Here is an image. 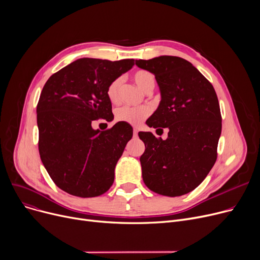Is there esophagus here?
<instances>
[{"label": "esophagus", "mask_w": 260, "mask_h": 260, "mask_svg": "<svg viewBox=\"0 0 260 260\" xmlns=\"http://www.w3.org/2000/svg\"><path fill=\"white\" fill-rule=\"evenodd\" d=\"M138 132H139V131H138L137 127H134V132H133V133H134L135 137H137V136H138Z\"/></svg>", "instance_id": "esophagus-1"}]
</instances>
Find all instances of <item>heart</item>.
Instances as JSON below:
<instances>
[{
    "label": "heart",
    "instance_id": "1",
    "mask_svg": "<svg viewBox=\"0 0 260 260\" xmlns=\"http://www.w3.org/2000/svg\"><path fill=\"white\" fill-rule=\"evenodd\" d=\"M133 79L136 82V84H137L145 92L153 90L155 88L156 78L154 74L151 72L145 71V70H138L134 73ZM121 84H122V79L116 78L108 84L106 88L107 98L114 104L118 103L119 101ZM149 113H151V111H149V108L147 106H137V107L123 106L118 108L116 111V120L119 122H125V123H128V124L136 125V124H139L141 121H143L146 117H148Z\"/></svg>",
    "mask_w": 260,
    "mask_h": 260
}]
</instances>
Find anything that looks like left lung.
Segmentation results:
<instances>
[{"mask_svg": "<svg viewBox=\"0 0 260 260\" xmlns=\"http://www.w3.org/2000/svg\"><path fill=\"white\" fill-rule=\"evenodd\" d=\"M155 75L161 92L149 127L168 128V139L139 133L145 144L140 157L142 178L153 192L169 197L187 194L203 180L217 159L221 114L211 82L192 63L173 56L137 60Z\"/></svg>", "mask_w": 260, "mask_h": 260, "instance_id": "1", "label": "left lung"}]
</instances>
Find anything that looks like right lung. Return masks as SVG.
I'll return each mask as SVG.
<instances>
[{
	"mask_svg": "<svg viewBox=\"0 0 260 260\" xmlns=\"http://www.w3.org/2000/svg\"><path fill=\"white\" fill-rule=\"evenodd\" d=\"M134 61L79 59L45 83L37 105L39 153L50 178L64 192L95 197L114 183L115 167L133 128L125 122L106 131L91 125L100 118L113 120L106 88Z\"/></svg>",
	"mask_w": 260,
	"mask_h": 260,
	"instance_id": "obj_1",
	"label": "right lung"
}]
</instances>
